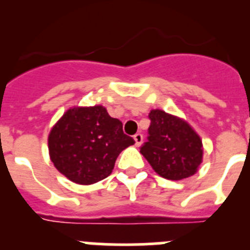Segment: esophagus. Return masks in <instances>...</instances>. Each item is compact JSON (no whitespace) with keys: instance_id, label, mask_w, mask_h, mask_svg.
Instances as JSON below:
<instances>
[{"instance_id":"esophagus-1","label":"esophagus","mask_w":250,"mask_h":250,"mask_svg":"<svg viewBox=\"0 0 250 250\" xmlns=\"http://www.w3.org/2000/svg\"><path fill=\"white\" fill-rule=\"evenodd\" d=\"M134 140H135V145H136V146H140V145L143 144L144 136H143V134L138 132V134H135V135H134Z\"/></svg>"}]
</instances>
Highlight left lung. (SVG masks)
Segmentation results:
<instances>
[{"instance_id":"left-lung-1","label":"left lung","mask_w":250,"mask_h":250,"mask_svg":"<svg viewBox=\"0 0 250 250\" xmlns=\"http://www.w3.org/2000/svg\"><path fill=\"white\" fill-rule=\"evenodd\" d=\"M147 141L140 152L155 173L169 180L194 175L203 161V143L185 120L163 110H151Z\"/></svg>"}]
</instances>
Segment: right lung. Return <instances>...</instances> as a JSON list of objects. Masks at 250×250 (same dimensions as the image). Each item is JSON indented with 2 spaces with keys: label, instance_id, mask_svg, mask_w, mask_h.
Wrapping results in <instances>:
<instances>
[{
  "label": "right lung",
  "instance_id": "add662e5",
  "mask_svg": "<svg viewBox=\"0 0 250 250\" xmlns=\"http://www.w3.org/2000/svg\"><path fill=\"white\" fill-rule=\"evenodd\" d=\"M48 154L60 173L80 185H90L112 173L119 154L134 139L123 123L101 105L68 109L48 134Z\"/></svg>",
  "mask_w": 250,
  "mask_h": 250
}]
</instances>
